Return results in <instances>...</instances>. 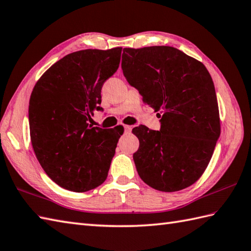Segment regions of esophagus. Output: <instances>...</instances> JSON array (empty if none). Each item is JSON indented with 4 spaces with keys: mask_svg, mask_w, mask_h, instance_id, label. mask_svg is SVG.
Here are the masks:
<instances>
[{
    "mask_svg": "<svg viewBox=\"0 0 251 251\" xmlns=\"http://www.w3.org/2000/svg\"><path fill=\"white\" fill-rule=\"evenodd\" d=\"M131 129H132V127L129 126V125H125L124 126V132L125 133H129L131 131Z\"/></svg>",
    "mask_w": 251,
    "mask_h": 251,
    "instance_id": "esophagus-1",
    "label": "esophagus"
}]
</instances>
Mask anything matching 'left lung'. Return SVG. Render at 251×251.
<instances>
[{
	"label": "left lung",
	"instance_id": "left-lung-1",
	"mask_svg": "<svg viewBox=\"0 0 251 251\" xmlns=\"http://www.w3.org/2000/svg\"><path fill=\"white\" fill-rule=\"evenodd\" d=\"M122 69L143 101L160 111V130L132 129L139 176L151 187L173 192L197 182L220 136L216 92L206 67L169 46L124 48Z\"/></svg>",
	"mask_w": 251,
	"mask_h": 251
}]
</instances>
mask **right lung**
Here are the masks:
<instances>
[{"mask_svg": "<svg viewBox=\"0 0 251 251\" xmlns=\"http://www.w3.org/2000/svg\"><path fill=\"white\" fill-rule=\"evenodd\" d=\"M122 48L86 49L53 64L35 84L28 106L35 155L54 183L75 192L107 178L122 131L87 123L102 110L101 87L118 71Z\"/></svg>", "mask_w": 251, "mask_h": 251, "instance_id": "obj_1", "label": "right lung"}]
</instances>
